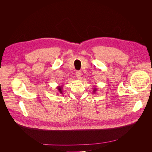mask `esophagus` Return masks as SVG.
<instances>
[{
  "instance_id": "34e87169",
  "label": "esophagus",
  "mask_w": 152,
  "mask_h": 152,
  "mask_svg": "<svg viewBox=\"0 0 152 152\" xmlns=\"http://www.w3.org/2000/svg\"><path fill=\"white\" fill-rule=\"evenodd\" d=\"M75 75H76V77H77V78L78 79H80L82 73H81V72L80 71H77L75 73Z\"/></svg>"
}]
</instances>
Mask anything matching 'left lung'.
<instances>
[{"mask_svg":"<svg viewBox=\"0 0 152 152\" xmlns=\"http://www.w3.org/2000/svg\"><path fill=\"white\" fill-rule=\"evenodd\" d=\"M96 91H97V87H94V88H93V93H96Z\"/></svg>","mask_w":152,"mask_h":152,"instance_id":"left-lung-1","label":"left lung"}]
</instances>
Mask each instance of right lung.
Instances as JSON below:
<instances>
[{
    "instance_id": "add662e5",
    "label": "right lung",
    "mask_w": 152,
    "mask_h": 152,
    "mask_svg": "<svg viewBox=\"0 0 152 152\" xmlns=\"http://www.w3.org/2000/svg\"><path fill=\"white\" fill-rule=\"evenodd\" d=\"M63 85H61V86H57L56 87V89H57V90H58V93H59V94H63Z\"/></svg>"
}]
</instances>
